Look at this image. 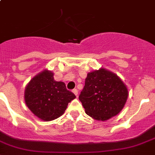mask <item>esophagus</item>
<instances>
[{
	"mask_svg": "<svg viewBox=\"0 0 155 155\" xmlns=\"http://www.w3.org/2000/svg\"><path fill=\"white\" fill-rule=\"evenodd\" d=\"M72 92H73V94H75L76 96H78V91L76 89H73V90H72Z\"/></svg>",
	"mask_w": 155,
	"mask_h": 155,
	"instance_id": "esophagus-1",
	"label": "esophagus"
}]
</instances>
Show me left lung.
<instances>
[{
    "label": "left lung",
    "instance_id": "8db88e82",
    "mask_svg": "<svg viewBox=\"0 0 155 155\" xmlns=\"http://www.w3.org/2000/svg\"><path fill=\"white\" fill-rule=\"evenodd\" d=\"M128 97L125 84L115 74L104 68L87 74L79 96L89 116L105 121L120 112Z\"/></svg>",
    "mask_w": 155,
    "mask_h": 155
}]
</instances>
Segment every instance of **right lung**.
<instances>
[{
    "label": "right lung",
    "instance_id": "right-lung-1",
    "mask_svg": "<svg viewBox=\"0 0 155 155\" xmlns=\"http://www.w3.org/2000/svg\"><path fill=\"white\" fill-rule=\"evenodd\" d=\"M76 95L63 82L55 81L53 73L45 70L35 76L25 91V101L36 116L51 121L61 116Z\"/></svg>",
    "mask_w": 155,
    "mask_h": 155
}]
</instances>
